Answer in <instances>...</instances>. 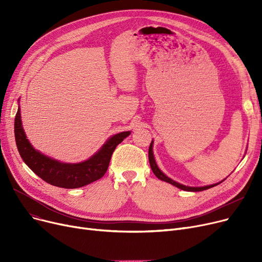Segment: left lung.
<instances>
[{"instance_id":"1","label":"left lung","mask_w":262,"mask_h":262,"mask_svg":"<svg viewBox=\"0 0 262 262\" xmlns=\"http://www.w3.org/2000/svg\"><path fill=\"white\" fill-rule=\"evenodd\" d=\"M148 160H149L150 169H152V171H153L154 174L159 178V180H161V181H163V182H167V183H169V184H171V185H173V186H175V187H177V188H180V189H182V190H185V191H193V192L203 191V190H207V189H209V188H212V187H214V186H216V185L220 184V183H217V184H215V185H210V186H206V187H186V186H184V185H181V184H178V183L172 181L171 178H169L168 176L164 175V174L159 170V168L157 167V164H156V162H155L154 155H153V142H150V144H149V148H148Z\"/></svg>"}]
</instances>
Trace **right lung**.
Masks as SVG:
<instances>
[{"label":"right lung","mask_w":262,"mask_h":262,"mask_svg":"<svg viewBox=\"0 0 262 262\" xmlns=\"http://www.w3.org/2000/svg\"><path fill=\"white\" fill-rule=\"evenodd\" d=\"M129 134V132H123L113 136L98 153L84 162L62 163L39 153L30 144L21 124L20 108L15 118L16 143L23 161L46 183L66 189L84 187L103 177L117 145Z\"/></svg>","instance_id":"1"}]
</instances>
